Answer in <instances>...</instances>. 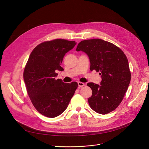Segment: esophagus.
Wrapping results in <instances>:
<instances>
[{
    "instance_id": "esophagus-1",
    "label": "esophagus",
    "mask_w": 149,
    "mask_h": 149,
    "mask_svg": "<svg viewBox=\"0 0 149 149\" xmlns=\"http://www.w3.org/2000/svg\"><path fill=\"white\" fill-rule=\"evenodd\" d=\"M78 87H82L85 86V84L83 83V82H78Z\"/></svg>"
}]
</instances>
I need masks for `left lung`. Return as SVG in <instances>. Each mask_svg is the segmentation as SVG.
Returning a JSON list of instances; mask_svg holds the SVG:
<instances>
[{
	"instance_id": "8db88e82",
	"label": "left lung",
	"mask_w": 149,
	"mask_h": 149,
	"mask_svg": "<svg viewBox=\"0 0 149 149\" xmlns=\"http://www.w3.org/2000/svg\"><path fill=\"white\" fill-rule=\"evenodd\" d=\"M76 51L86 52L90 58L91 71L94 70L101 75L100 85L87 84L93 91L88 99L90 107L101 114L114 111L123 100L131 80L126 55L116 45L100 39L82 40Z\"/></svg>"
}]
</instances>
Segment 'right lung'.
I'll return each instance as SVG.
<instances>
[{
	"label": "right lung",
	"mask_w": 149,
	"mask_h": 149,
	"mask_svg": "<svg viewBox=\"0 0 149 149\" xmlns=\"http://www.w3.org/2000/svg\"><path fill=\"white\" fill-rule=\"evenodd\" d=\"M75 45V41L62 39L42 42L33 49L25 65L24 79L28 95L36 110L47 117L64 111L78 87L76 82L55 79V71L63 70V56Z\"/></svg>",
	"instance_id": "1"
}]
</instances>
